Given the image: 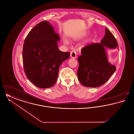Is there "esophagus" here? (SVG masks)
Masks as SVG:
<instances>
[{"label": "esophagus", "instance_id": "1", "mask_svg": "<svg viewBox=\"0 0 134 134\" xmlns=\"http://www.w3.org/2000/svg\"><path fill=\"white\" fill-rule=\"evenodd\" d=\"M70 56L72 58H76L77 57L76 52L75 51H72L70 53Z\"/></svg>", "mask_w": 134, "mask_h": 134}]
</instances>
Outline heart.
I'll return each instance as SVG.
<instances>
[{
	"mask_svg": "<svg viewBox=\"0 0 134 134\" xmlns=\"http://www.w3.org/2000/svg\"><path fill=\"white\" fill-rule=\"evenodd\" d=\"M63 41H64V42L65 43H68V40H66V39H65V38H64Z\"/></svg>",
	"mask_w": 134,
	"mask_h": 134,
	"instance_id": "b5f03b06",
	"label": "heart"
}]
</instances>
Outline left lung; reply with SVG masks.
<instances>
[{"mask_svg":"<svg viewBox=\"0 0 134 134\" xmlns=\"http://www.w3.org/2000/svg\"><path fill=\"white\" fill-rule=\"evenodd\" d=\"M118 44L113 34L105 29V36L100 43H92L81 50L78 58V79L84 86L98 87L105 83L116 68L108 60L106 49H115Z\"/></svg>","mask_w":134,"mask_h":134,"instance_id":"obj_1","label":"left lung"}]
</instances>
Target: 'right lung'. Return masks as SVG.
Returning a JSON list of instances; mask_svg holds the SVG:
<instances>
[{"mask_svg": "<svg viewBox=\"0 0 134 134\" xmlns=\"http://www.w3.org/2000/svg\"><path fill=\"white\" fill-rule=\"evenodd\" d=\"M59 34L48 21L35 26L26 36L23 50L24 70L28 79L41 88L52 87L57 80L59 69L70 57L60 51Z\"/></svg>", "mask_w": 134, "mask_h": 134, "instance_id": "right-lung-1", "label": "right lung"}]
</instances>
